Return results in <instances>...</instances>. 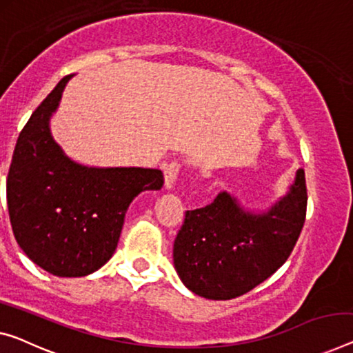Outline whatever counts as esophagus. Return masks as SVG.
<instances>
[{
    "label": "esophagus",
    "mask_w": 353,
    "mask_h": 353,
    "mask_svg": "<svg viewBox=\"0 0 353 353\" xmlns=\"http://www.w3.org/2000/svg\"><path fill=\"white\" fill-rule=\"evenodd\" d=\"M179 171H181V163H179V161H171L165 166L163 172H165V185H166V188H171L172 185H174L176 179L179 176Z\"/></svg>",
    "instance_id": "34e87169"
}]
</instances>
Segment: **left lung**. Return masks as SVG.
<instances>
[{"instance_id": "1", "label": "left lung", "mask_w": 353, "mask_h": 353, "mask_svg": "<svg viewBox=\"0 0 353 353\" xmlns=\"http://www.w3.org/2000/svg\"><path fill=\"white\" fill-rule=\"evenodd\" d=\"M307 208L304 171L290 193L266 214H249L228 193L187 210L174 241V266L193 293L209 299L241 296L271 277L290 256Z\"/></svg>"}]
</instances>
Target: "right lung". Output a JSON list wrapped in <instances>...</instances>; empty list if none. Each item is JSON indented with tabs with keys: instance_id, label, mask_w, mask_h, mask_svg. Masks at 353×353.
Returning a JSON list of instances; mask_svg holds the SVG:
<instances>
[{
	"instance_id": "add662e5",
	"label": "right lung",
	"mask_w": 353,
	"mask_h": 353,
	"mask_svg": "<svg viewBox=\"0 0 353 353\" xmlns=\"http://www.w3.org/2000/svg\"><path fill=\"white\" fill-rule=\"evenodd\" d=\"M65 76L20 131L6 196L17 244L31 261L60 277L99 270L117 247L131 199L159 190L163 172L145 168H85L63 154L49 119L59 106Z\"/></svg>"
}]
</instances>
